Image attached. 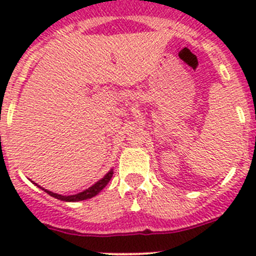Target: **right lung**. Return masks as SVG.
<instances>
[{
    "instance_id": "obj_1",
    "label": "right lung",
    "mask_w": 256,
    "mask_h": 256,
    "mask_svg": "<svg viewBox=\"0 0 256 256\" xmlns=\"http://www.w3.org/2000/svg\"><path fill=\"white\" fill-rule=\"evenodd\" d=\"M112 174H114V172L110 170L108 174H106L105 177L102 178V180H98V182H97V183H94V186L90 187V188L86 190V191L79 192V194H76V195L61 196V195H58V194H54V192H51V191H47V190H44V188H42V190H44V191H46L50 196H52V198H58V200H61V201H82V200H87V198H94V196H96L97 194H98V192H101V190L105 188L106 184H108V183L110 182V180H112Z\"/></svg>"
}]
</instances>
